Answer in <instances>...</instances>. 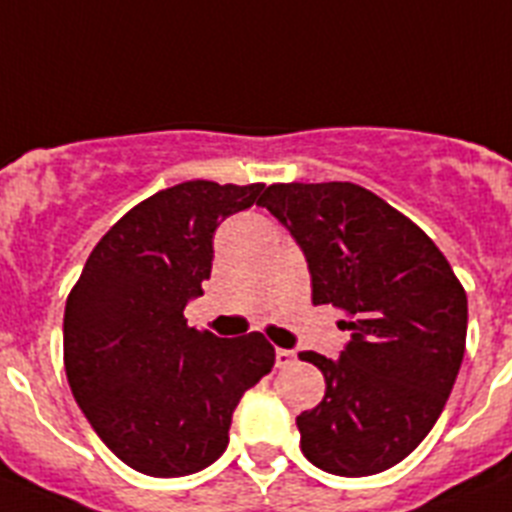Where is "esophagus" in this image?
<instances>
[{"label": "esophagus", "instance_id": "34e87169", "mask_svg": "<svg viewBox=\"0 0 512 512\" xmlns=\"http://www.w3.org/2000/svg\"><path fill=\"white\" fill-rule=\"evenodd\" d=\"M293 361H296V353H293V350H286V348L275 350V363H278V368L291 366Z\"/></svg>", "mask_w": 512, "mask_h": 512}]
</instances>
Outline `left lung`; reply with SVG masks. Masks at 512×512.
<instances>
[{
  "label": "left lung",
  "mask_w": 512,
  "mask_h": 512,
  "mask_svg": "<svg viewBox=\"0 0 512 512\" xmlns=\"http://www.w3.org/2000/svg\"><path fill=\"white\" fill-rule=\"evenodd\" d=\"M262 208L301 247L311 301L350 317L337 361L304 350L324 399L296 417L301 451L337 477L391 469L441 417L466 348V293L433 239L353 182H288Z\"/></svg>",
  "instance_id": "left-lung-1"
}]
</instances>
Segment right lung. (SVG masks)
I'll return each instance as SVG.
<instances>
[{"instance_id":"add662e5","label":"right lung","mask_w":512,"mask_h":512,"mask_svg":"<svg viewBox=\"0 0 512 512\" xmlns=\"http://www.w3.org/2000/svg\"><path fill=\"white\" fill-rule=\"evenodd\" d=\"M262 188L190 180L159 190L97 242L66 299L71 394L102 443L141 474L211 466L242 394L273 368L260 332L216 337L182 317L211 275L216 226Z\"/></svg>"}]
</instances>
